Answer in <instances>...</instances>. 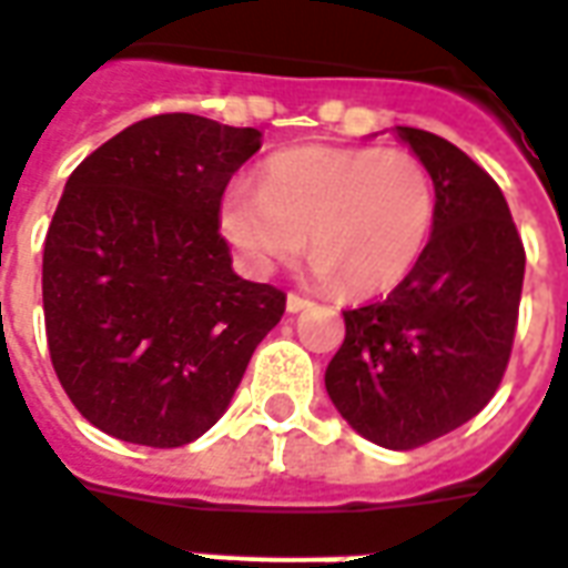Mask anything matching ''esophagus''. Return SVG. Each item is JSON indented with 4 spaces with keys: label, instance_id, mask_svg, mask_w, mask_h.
<instances>
[{
    "label": "esophagus",
    "instance_id": "esophagus-1",
    "mask_svg": "<svg viewBox=\"0 0 568 568\" xmlns=\"http://www.w3.org/2000/svg\"><path fill=\"white\" fill-rule=\"evenodd\" d=\"M285 306H288V313H301V310H310V306H313V301H310V297L295 295V292H292V295L285 297Z\"/></svg>",
    "mask_w": 568,
    "mask_h": 568
}]
</instances>
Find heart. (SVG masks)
I'll return each instance as SVG.
<instances>
[{"label":"heart","mask_w":568,"mask_h":568,"mask_svg":"<svg viewBox=\"0 0 568 568\" xmlns=\"http://www.w3.org/2000/svg\"><path fill=\"white\" fill-rule=\"evenodd\" d=\"M220 222L250 271H273L306 243L322 280H337L346 295H376L427 250L436 186L406 150L304 146L273 155L262 186L231 183Z\"/></svg>","instance_id":"1"}]
</instances>
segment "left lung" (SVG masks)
<instances>
[{"label":"left lung","instance_id":"left-lung-1","mask_svg":"<svg viewBox=\"0 0 568 568\" xmlns=\"http://www.w3.org/2000/svg\"><path fill=\"white\" fill-rule=\"evenodd\" d=\"M397 134L434 178V234L388 297L343 313L346 339L325 388L364 439L409 452L457 430L497 394L527 255L485 168L439 134L409 125Z\"/></svg>","mask_w":568,"mask_h":568}]
</instances>
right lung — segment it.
<instances>
[{
  "label": "right lung",
  "mask_w": 568,
  "mask_h": 568,
  "mask_svg": "<svg viewBox=\"0 0 568 568\" xmlns=\"http://www.w3.org/2000/svg\"><path fill=\"white\" fill-rule=\"evenodd\" d=\"M258 129L195 113L129 125L71 171L44 237L57 379L104 434L178 448L220 422L285 292L231 271L220 234Z\"/></svg>",
  "instance_id": "add662e5"
}]
</instances>
